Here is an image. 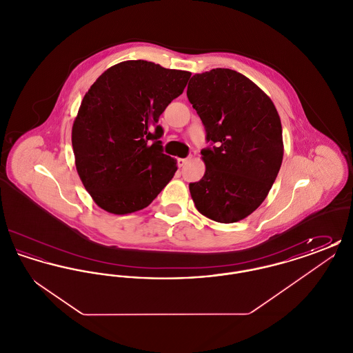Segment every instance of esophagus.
Returning <instances> with one entry per match:
<instances>
[{"instance_id":"1","label":"esophagus","mask_w":353,"mask_h":353,"mask_svg":"<svg viewBox=\"0 0 353 353\" xmlns=\"http://www.w3.org/2000/svg\"><path fill=\"white\" fill-rule=\"evenodd\" d=\"M190 159H177V165L181 168V167H184L185 164L189 161Z\"/></svg>"}]
</instances>
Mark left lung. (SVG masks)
Masks as SVG:
<instances>
[{
  "mask_svg": "<svg viewBox=\"0 0 353 353\" xmlns=\"http://www.w3.org/2000/svg\"><path fill=\"white\" fill-rule=\"evenodd\" d=\"M186 97L216 145L201 151L205 174L189 184L202 216L233 223L265 201L283 160L279 114L269 97L241 72L196 74Z\"/></svg>",
  "mask_w": 353,
  "mask_h": 353,
  "instance_id": "left-lung-1",
  "label": "left lung"
}]
</instances>
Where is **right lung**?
Segmentation results:
<instances>
[{"label": "right lung", "instance_id": "right-lung-1", "mask_svg": "<svg viewBox=\"0 0 353 353\" xmlns=\"http://www.w3.org/2000/svg\"><path fill=\"white\" fill-rule=\"evenodd\" d=\"M192 72L147 61L107 68L84 95L71 141L85 190L103 210L123 216L147 208L177 170L161 152L160 115Z\"/></svg>", "mask_w": 353, "mask_h": 353}]
</instances>
